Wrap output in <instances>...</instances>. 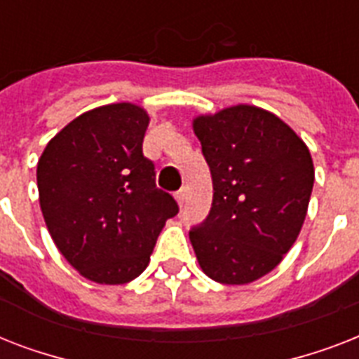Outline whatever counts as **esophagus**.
I'll return each mask as SVG.
<instances>
[{"label": "esophagus", "instance_id": "34e87169", "mask_svg": "<svg viewBox=\"0 0 359 359\" xmlns=\"http://www.w3.org/2000/svg\"><path fill=\"white\" fill-rule=\"evenodd\" d=\"M175 199H177V203H179L180 207H182L186 201V188H180V190L175 194Z\"/></svg>", "mask_w": 359, "mask_h": 359}]
</instances>
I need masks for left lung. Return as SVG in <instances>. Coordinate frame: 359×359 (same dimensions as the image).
Listing matches in <instances>:
<instances>
[{
	"mask_svg": "<svg viewBox=\"0 0 359 359\" xmlns=\"http://www.w3.org/2000/svg\"><path fill=\"white\" fill-rule=\"evenodd\" d=\"M212 177V207L190 240L199 266L245 285L278 266L306 219L315 169L294 130L270 111L233 106L194 121Z\"/></svg>",
	"mask_w": 359,
	"mask_h": 359,
	"instance_id": "left-lung-1",
	"label": "left lung"
}]
</instances>
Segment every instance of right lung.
<instances>
[{
	"label": "right lung",
	"instance_id": "obj_1",
	"mask_svg": "<svg viewBox=\"0 0 359 359\" xmlns=\"http://www.w3.org/2000/svg\"><path fill=\"white\" fill-rule=\"evenodd\" d=\"M145 109L109 104L69 123L36 165L41 210L57 250L95 283L135 279L179 212L143 154Z\"/></svg>",
	"mask_w": 359,
	"mask_h": 359
}]
</instances>
